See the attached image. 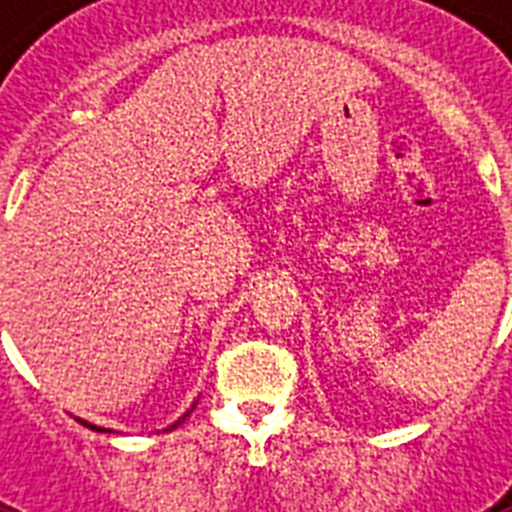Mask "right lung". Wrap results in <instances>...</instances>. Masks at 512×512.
<instances>
[{"label": "right lung", "mask_w": 512, "mask_h": 512, "mask_svg": "<svg viewBox=\"0 0 512 512\" xmlns=\"http://www.w3.org/2000/svg\"><path fill=\"white\" fill-rule=\"evenodd\" d=\"M191 412H193V406H191V409H188V412H185V414H183V417H180V420H177V422H175V425H170V428H167V430L177 428V425H180V422H183V420H185V417H188V414H191ZM79 422H82V420H79ZM84 425H87V428H92V430H100V428H95V425H90V422H84Z\"/></svg>", "instance_id": "add662e5"}]
</instances>
